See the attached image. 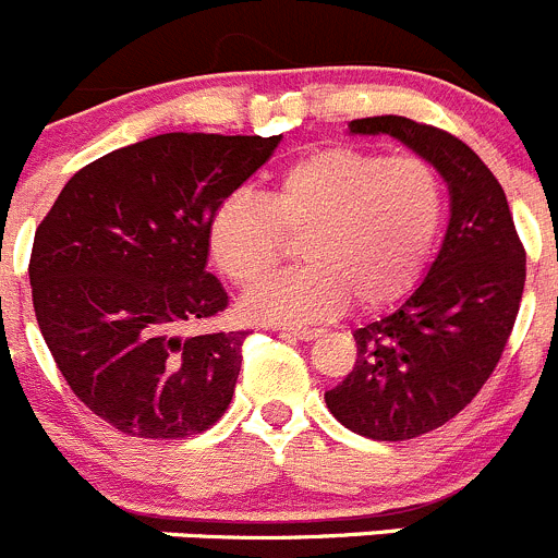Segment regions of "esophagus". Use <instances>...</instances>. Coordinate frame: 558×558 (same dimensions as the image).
<instances>
[{
  "label": "esophagus",
  "instance_id": "esophagus-1",
  "mask_svg": "<svg viewBox=\"0 0 558 558\" xmlns=\"http://www.w3.org/2000/svg\"><path fill=\"white\" fill-rule=\"evenodd\" d=\"M280 336L296 338V341H314L322 336V330H316V327H280Z\"/></svg>",
  "mask_w": 558,
  "mask_h": 558
}]
</instances>
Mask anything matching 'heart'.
<instances>
[{
  "label": "heart",
  "mask_w": 558,
  "mask_h": 558,
  "mask_svg": "<svg viewBox=\"0 0 558 558\" xmlns=\"http://www.w3.org/2000/svg\"><path fill=\"white\" fill-rule=\"evenodd\" d=\"M446 217L440 170L421 156L332 145L296 156L258 190L236 192L208 220V253L239 289L275 272L286 236L303 267L244 300L258 322H316L347 305L397 303L424 269Z\"/></svg>",
  "instance_id": "1"
}]
</instances>
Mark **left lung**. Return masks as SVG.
Returning a JSON list of instances; mask_svg holds the SVG:
<instances>
[{
  "mask_svg": "<svg viewBox=\"0 0 558 558\" xmlns=\"http://www.w3.org/2000/svg\"><path fill=\"white\" fill-rule=\"evenodd\" d=\"M429 159L451 192L444 247L393 314L352 336L355 368L327 390L330 413L372 440H410L454 418L496 372L525 286V247L504 186L454 134L402 114L361 118Z\"/></svg>",
  "mask_w": 558,
  "mask_h": 558,
  "instance_id": "1",
  "label": "left lung"
}]
</instances>
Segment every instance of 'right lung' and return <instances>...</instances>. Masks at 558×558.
Returning <instances> with one entry per match:
<instances>
[{"instance_id": "add662e5", "label": "right lung", "mask_w": 558, "mask_h": 558, "mask_svg": "<svg viewBox=\"0 0 558 558\" xmlns=\"http://www.w3.org/2000/svg\"><path fill=\"white\" fill-rule=\"evenodd\" d=\"M280 137L156 134L90 161L35 231L33 305L82 404L129 437L181 440L228 410L247 332L186 336L228 308L208 220Z\"/></svg>"}]
</instances>
